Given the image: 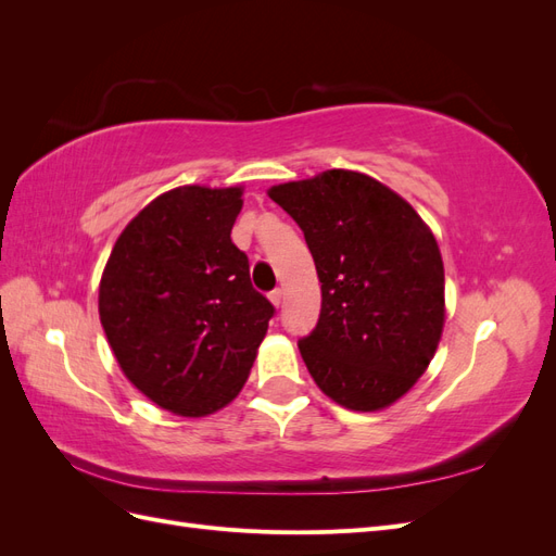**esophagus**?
<instances>
[{"instance_id":"1","label":"esophagus","mask_w":556,"mask_h":556,"mask_svg":"<svg viewBox=\"0 0 556 556\" xmlns=\"http://www.w3.org/2000/svg\"><path fill=\"white\" fill-rule=\"evenodd\" d=\"M268 299H271V304L276 306V308H280V304H282V299H285V292L278 288V290H274L271 294H268Z\"/></svg>"}]
</instances>
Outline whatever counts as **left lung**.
Returning a JSON list of instances; mask_svg holds the SVG:
<instances>
[{"instance_id":"left-lung-1","label":"left lung","mask_w":556,"mask_h":556,"mask_svg":"<svg viewBox=\"0 0 556 556\" xmlns=\"http://www.w3.org/2000/svg\"><path fill=\"white\" fill-rule=\"evenodd\" d=\"M323 282L315 329L299 341L308 374L350 410L392 406L427 371L445 323L439 243L406 199L376 178L331 169L274 185Z\"/></svg>"}]
</instances>
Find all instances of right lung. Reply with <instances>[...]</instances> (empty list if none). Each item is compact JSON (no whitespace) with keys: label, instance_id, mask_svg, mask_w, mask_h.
<instances>
[{"label":"right lung","instance_id":"add662e5","mask_svg":"<svg viewBox=\"0 0 556 556\" xmlns=\"http://www.w3.org/2000/svg\"><path fill=\"white\" fill-rule=\"evenodd\" d=\"M241 194L201 185L160 194L117 237L99 282V319L123 374L182 417L237 399L276 313L231 243Z\"/></svg>","mask_w":556,"mask_h":556}]
</instances>
